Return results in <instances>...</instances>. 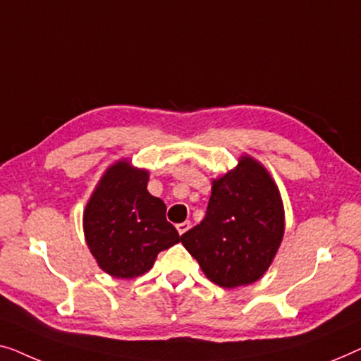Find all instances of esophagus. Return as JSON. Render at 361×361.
Returning <instances> with one entry per match:
<instances>
[{"instance_id": "1", "label": "esophagus", "mask_w": 361, "mask_h": 361, "mask_svg": "<svg viewBox=\"0 0 361 361\" xmlns=\"http://www.w3.org/2000/svg\"><path fill=\"white\" fill-rule=\"evenodd\" d=\"M190 222H180V224H176V231H178V233L180 235H183V233H185L188 229H190Z\"/></svg>"}]
</instances>
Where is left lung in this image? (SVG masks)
<instances>
[{
	"instance_id": "left-lung-1",
	"label": "left lung",
	"mask_w": 361,
	"mask_h": 361,
	"mask_svg": "<svg viewBox=\"0 0 361 361\" xmlns=\"http://www.w3.org/2000/svg\"><path fill=\"white\" fill-rule=\"evenodd\" d=\"M284 233L280 190L262 164L243 155L212 181L204 219L181 235L201 270L222 288L252 284L265 275Z\"/></svg>"
}]
</instances>
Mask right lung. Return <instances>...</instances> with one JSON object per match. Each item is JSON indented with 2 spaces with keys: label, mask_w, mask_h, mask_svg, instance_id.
Instances as JSON below:
<instances>
[{
  "label": "right lung",
  "mask_w": 361,
  "mask_h": 361,
  "mask_svg": "<svg viewBox=\"0 0 361 361\" xmlns=\"http://www.w3.org/2000/svg\"><path fill=\"white\" fill-rule=\"evenodd\" d=\"M149 171L119 160L101 176L83 212L86 245L114 278H135L157 255L181 240L166 221V206L147 191Z\"/></svg>",
  "instance_id": "add662e5"
}]
</instances>
